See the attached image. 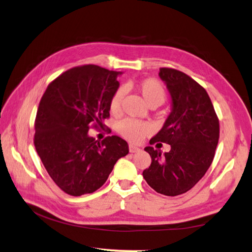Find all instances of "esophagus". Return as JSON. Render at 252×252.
Masks as SVG:
<instances>
[{"label":"esophagus","mask_w":252,"mask_h":252,"mask_svg":"<svg viewBox=\"0 0 252 252\" xmlns=\"http://www.w3.org/2000/svg\"><path fill=\"white\" fill-rule=\"evenodd\" d=\"M129 151H130V153L134 154V153H138V152H140L141 149L138 148V147H136V146H134V145H132V144H130V145H129Z\"/></svg>","instance_id":"obj_1"}]
</instances>
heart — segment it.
Here are the masks:
<instances>
[{
    "label": "heart",
    "mask_w": 252,
    "mask_h": 252,
    "mask_svg": "<svg viewBox=\"0 0 252 252\" xmlns=\"http://www.w3.org/2000/svg\"><path fill=\"white\" fill-rule=\"evenodd\" d=\"M137 90L141 93L142 97L146 101L148 106H159L165 99V91L161 83L155 79H145L137 84ZM126 91L123 88H119L112 94L109 101V109L111 114L118 115L121 110L122 99L125 97ZM118 133L126 138V140L138 143L144 137L149 134L152 126L146 122L138 121L134 119H125L117 125Z\"/></svg>",
    "instance_id": "b5f03b06"
}]
</instances>
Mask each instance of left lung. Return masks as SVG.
I'll return each instance as SVG.
<instances>
[{
    "mask_svg": "<svg viewBox=\"0 0 252 252\" xmlns=\"http://www.w3.org/2000/svg\"><path fill=\"white\" fill-rule=\"evenodd\" d=\"M171 96V112L149 143H167L170 152L148 146L152 163L144 170L147 184L159 194L178 196L189 190L212 163L219 142V119L206 90L184 72L160 68Z\"/></svg>",
    "mask_w": 252,
    "mask_h": 252,
    "instance_id": "obj_1",
    "label": "left lung"
}]
</instances>
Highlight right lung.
Masks as SVG:
<instances>
[{
	"label": "right lung",
	"instance_id": "1",
	"mask_svg": "<svg viewBox=\"0 0 252 252\" xmlns=\"http://www.w3.org/2000/svg\"><path fill=\"white\" fill-rule=\"evenodd\" d=\"M96 65L74 67L56 78L36 112L34 146L56 185L71 196L91 194L104 185L129 145L112 135L98 142L89 135L91 123L109 117V101L119 89L118 76Z\"/></svg>",
	"mask_w": 252,
	"mask_h": 252
}]
</instances>
